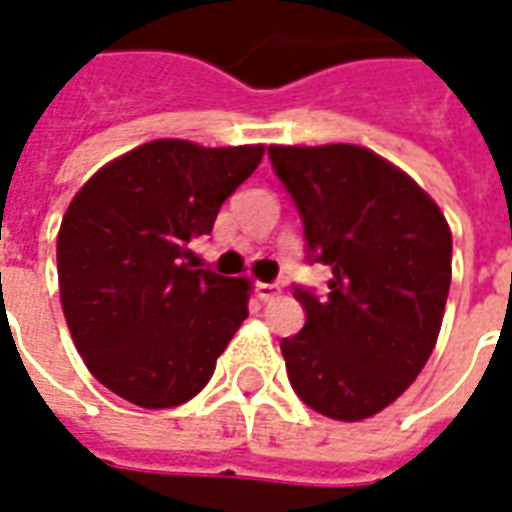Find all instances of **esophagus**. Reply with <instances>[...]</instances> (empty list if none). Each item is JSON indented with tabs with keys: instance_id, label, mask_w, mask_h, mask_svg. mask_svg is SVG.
I'll list each match as a JSON object with an SVG mask.
<instances>
[{
	"instance_id": "34e87169",
	"label": "esophagus",
	"mask_w": 512,
	"mask_h": 512,
	"mask_svg": "<svg viewBox=\"0 0 512 512\" xmlns=\"http://www.w3.org/2000/svg\"><path fill=\"white\" fill-rule=\"evenodd\" d=\"M278 292H281V289L275 284H256V297H259V300H273Z\"/></svg>"
}]
</instances>
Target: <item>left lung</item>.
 Wrapping results in <instances>:
<instances>
[{"instance_id":"1","label":"left lung","mask_w":512,"mask_h":512,"mask_svg":"<svg viewBox=\"0 0 512 512\" xmlns=\"http://www.w3.org/2000/svg\"><path fill=\"white\" fill-rule=\"evenodd\" d=\"M267 154L303 220L306 259L331 267L325 295L295 286L306 325L281 342L289 383L322 416H375L436 347L452 281L447 220L411 176L369 148Z\"/></svg>"}]
</instances>
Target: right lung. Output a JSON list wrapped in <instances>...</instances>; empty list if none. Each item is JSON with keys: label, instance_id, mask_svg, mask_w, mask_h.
<instances>
[{"label": "right lung", "instance_id": "right-lung-1", "mask_svg": "<svg viewBox=\"0 0 512 512\" xmlns=\"http://www.w3.org/2000/svg\"><path fill=\"white\" fill-rule=\"evenodd\" d=\"M262 154L154 140L74 195L57 234L63 314L93 378L123 400L154 411L192 400L248 317V281L198 267L190 242Z\"/></svg>", "mask_w": 512, "mask_h": 512}]
</instances>
